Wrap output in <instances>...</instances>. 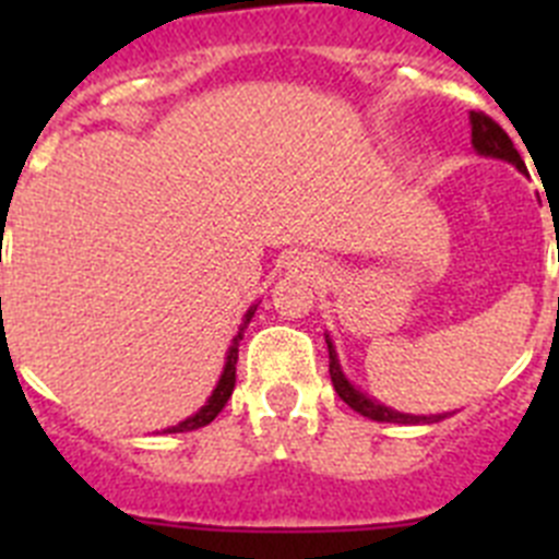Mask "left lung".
<instances>
[{
    "label": "left lung",
    "instance_id": "obj_1",
    "mask_svg": "<svg viewBox=\"0 0 559 559\" xmlns=\"http://www.w3.org/2000/svg\"><path fill=\"white\" fill-rule=\"evenodd\" d=\"M471 126H473V145H476L478 153H484V156H496V159H507L512 162L518 170H526L521 153H518V147L512 145L510 133L503 131L492 117H487L484 111H471ZM328 349H330V380H333L338 397L344 400L353 412L364 414V417L369 419H378V423H403V426H406V423H431V419H442V417H412V414L392 412V408L380 406V403L369 400L367 394H360L358 389L344 378L330 338H328Z\"/></svg>",
    "mask_w": 559,
    "mask_h": 559
}]
</instances>
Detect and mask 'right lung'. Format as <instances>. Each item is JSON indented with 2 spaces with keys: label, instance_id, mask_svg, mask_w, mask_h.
<instances>
[{
  "label": "right lung",
  "instance_id": "add662e5",
  "mask_svg": "<svg viewBox=\"0 0 559 559\" xmlns=\"http://www.w3.org/2000/svg\"><path fill=\"white\" fill-rule=\"evenodd\" d=\"M251 316H254V308L246 313V322L243 328H240V333L235 335V341H231L229 347V355H226V367H224V374H221L218 386H215V392H212V397L206 400V406H201V412H195L192 417H187L185 423H179V426H173L170 431H195V428L201 426H210L212 419L218 417L221 412H224L226 400L231 397V392H235V372H237V347H240V338H243V330L246 324L251 322Z\"/></svg>",
  "mask_w": 559,
  "mask_h": 559
}]
</instances>
